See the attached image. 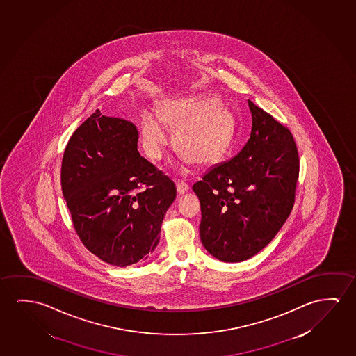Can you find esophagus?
Wrapping results in <instances>:
<instances>
[{"instance_id": "obj_1", "label": "esophagus", "mask_w": 356, "mask_h": 356, "mask_svg": "<svg viewBox=\"0 0 356 356\" xmlns=\"http://www.w3.org/2000/svg\"><path fill=\"white\" fill-rule=\"evenodd\" d=\"M176 188H177V192L180 193V195H184L186 192L190 190V186L186 184L185 181L179 180L177 181V184H176Z\"/></svg>"}]
</instances>
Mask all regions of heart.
<instances>
[{
    "label": "heart",
    "mask_w": 356,
    "mask_h": 356,
    "mask_svg": "<svg viewBox=\"0 0 356 356\" xmlns=\"http://www.w3.org/2000/svg\"><path fill=\"white\" fill-rule=\"evenodd\" d=\"M176 127L174 139L180 158L196 164H211L222 154L232 134V115L217 98L186 97L168 99L159 111L145 108L139 120L140 142L150 159L160 160L170 145L169 129Z\"/></svg>",
    "instance_id": "1"
}]
</instances>
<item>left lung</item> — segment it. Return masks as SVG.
Segmentation results:
<instances>
[{
  "mask_svg": "<svg viewBox=\"0 0 356 356\" xmlns=\"http://www.w3.org/2000/svg\"><path fill=\"white\" fill-rule=\"evenodd\" d=\"M248 108L246 145L192 187L201 202L202 243L222 262H243L273 240L293 209L299 179L293 134L251 100Z\"/></svg>",
  "mask_w": 356,
  "mask_h": 356,
  "instance_id": "left-lung-1",
  "label": "left lung"
}]
</instances>
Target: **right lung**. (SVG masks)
Returning a JSON list of instances; mask_svg holds the SVG:
<instances>
[{"instance_id": "right-lung-1", "label": "right lung", "mask_w": 356, "mask_h": 356, "mask_svg": "<svg viewBox=\"0 0 356 356\" xmlns=\"http://www.w3.org/2000/svg\"><path fill=\"white\" fill-rule=\"evenodd\" d=\"M131 121L97 110L68 140L61 187L83 245L104 262L127 267L159 243L175 184L140 156Z\"/></svg>"}]
</instances>
